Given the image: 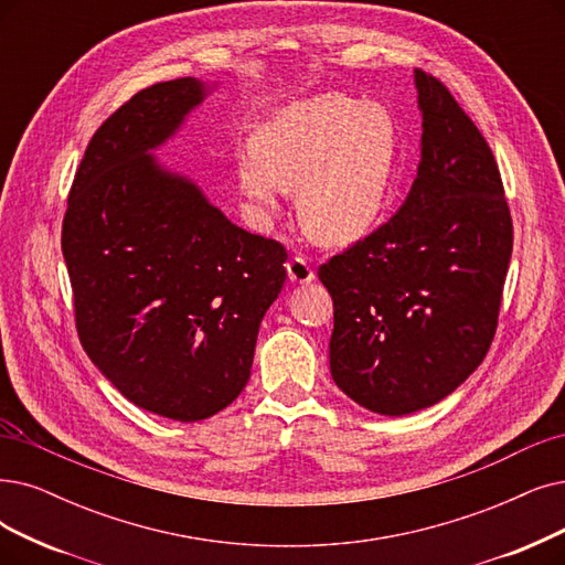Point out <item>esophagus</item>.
I'll use <instances>...</instances> for the list:
<instances>
[{"mask_svg": "<svg viewBox=\"0 0 565 565\" xmlns=\"http://www.w3.org/2000/svg\"><path fill=\"white\" fill-rule=\"evenodd\" d=\"M287 276L291 282H299V285H306V282H312L315 280V270L310 268L308 259L303 257H291L287 262Z\"/></svg>", "mask_w": 565, "mask_h": 565, "instance_id": "esophagus-1", "label": "esophagus"}]
</instances>
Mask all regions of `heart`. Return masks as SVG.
<instances>
[{"label":"heart","mask_w":565,"mask_h":565,"mask_svg":"<svg viewBox=\"0 0 565 565\" xmlns=\"http://www.w3.org/2000/svg\"><path fill=\"white\" fill-rule=\"evenodd\" d=\"M398 169V127L382 104L324 93L287 104L236 157L243 196L257 213L297 190L303 230L320 243H350L385 209Z\"/></svg>","instance_id":"1"}]
</instances>
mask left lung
Instances as JSON below:
<instances>
[{"label":"left lung","mask_w":565,"mask_h":565,"mask_svg":"<svg viewBox=\"0 0 565 565\" xmlns=\"http://www.w3.org/2000/svg\"><path fill=\"white\" fill-rule=\"evenodd\" d=\"M422 160L403 206L320 266L333 299L331 377L401 417L452 394L493 341L512 217L489 143L449 89L415 70Z\"/></svg>","instance_id":"1"}]
</instances>
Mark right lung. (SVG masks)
Returning a JSON list of instances; mask_svg holds the SVG:
<instances>
[{
  "mask_svg": "<svg viewBox=\"0 0 565 565\" xmlns=\"http://www.w3.org/2000/svg\"><path fill=\"white\" fill-rule=\"evenodd\" d=\"M209 93L188 76L122 104L87 143L62 222L87 356L127 401L175 422L243 392L287 278L278 241L236 227L152 154Z\"/></svg>",
  "mask_w": 565,
  "mask_h": 565,
  "instance_id": "1",
  "label": "right lung"
}]
</instances>
